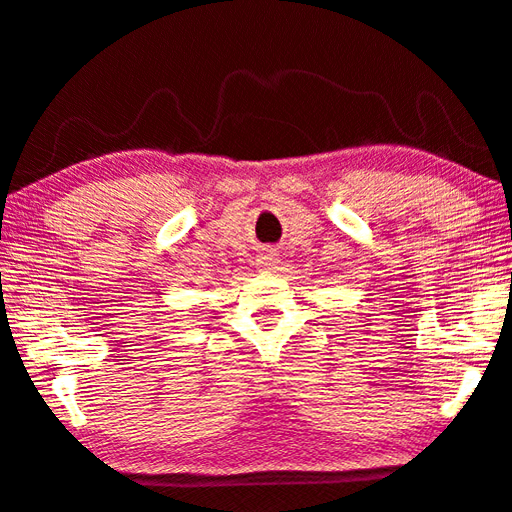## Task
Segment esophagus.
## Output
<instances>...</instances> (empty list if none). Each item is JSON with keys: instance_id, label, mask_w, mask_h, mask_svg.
<instances>
[{"instance_id": "esophagus-1", "label": "esophagus", "mask_w": 512, "mask_h": 512, "mask_svg": "<svg viewBox=\"0 0 512 512\" xmlns=\"http://www.w3.org/2000/svg\"><path fill=\"white\" fill-rule=\"evenodd\" d=\"M257 264L262 266V268H273V266L277 264V255H273V253H264V255H259Z\"/></svg>"}]
</instances>
